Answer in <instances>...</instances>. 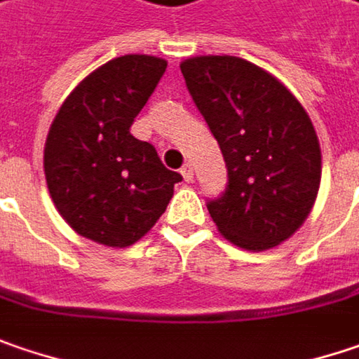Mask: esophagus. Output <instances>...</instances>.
Here are the masks:
<instances>
[{"label": "esophagus", "mask_w": 359, "mask_h": 359, "mask_svg": "<svg viewBox=\"0 0 359 359\" xmlns=\"http://www.w3.org/2000/svg\"><path fill=\"white\" fill-rule=\"evenodd\" d=\"M182 175H184L186 182H194V168H191L189 163H186V165L182 168Z\"/></svg>", "instance_id": "1"}]
</instances>
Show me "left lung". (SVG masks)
I'll list each match as a JSON object with an SVG mask.
<instances>
[{
	"instance_id": "left-lung-1",
	"label": "left lung",
	"mask_w": 359,
	"mask_h": 359,
	"mask_svg": "<svg viewBox=\"0 0 359 359\" xmlns=\"http://www.w3.org/2000/svg\"><path fill=\"white\" fill-rule=\"evenodd\" d=\"M180 68L228 168L224 196L208 202L214 224L244 250L275 248L317 200L321 147L311 118L277 76L248 60L191 56Z\"/></svg>"
}]
</instances>
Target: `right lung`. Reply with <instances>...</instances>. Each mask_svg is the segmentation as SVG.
<instances>
[{
  "instance_id": "1",
  "label": "right lung",
  "mask_w": 359,
  "mask_h": 359,
  "mask_svg": "<svg viewBox=\"0 0 359 359\" xmlns=\"http://www.w3.org/2000/svg\"><path fill=\"white\" fill-rule=\"evenodd\" d=\"M165 68L147 54L113 58L74 86L50 125L48 191L64 222L88 241L111 248L141 241L182 182L129 131Z\"/></svg>"
}]
</instances>
